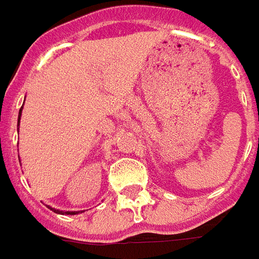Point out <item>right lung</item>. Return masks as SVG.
I'll list each match as a JSON object with an SVG mask.
<instances>
[{
	"label": "right lung",
	"instance_id": "obj_1",
	"mask_svg": "<svg viewBox=\"0 0 259 259\" xmlns=\"http://www.w3.org/2000/svg\"><path fill=\"white\" fill-rule=\"evenodd\" d=\"M22 109H23V106H22ZM22 109L19 110V117H18V122H20V117H22ZM54 212H56V214H67V215H75L77 214V211H60V209H56V208H51Z\"/></svg>",
	"mask_w": 259,
	"mask_h": 259
}]
</instances>
